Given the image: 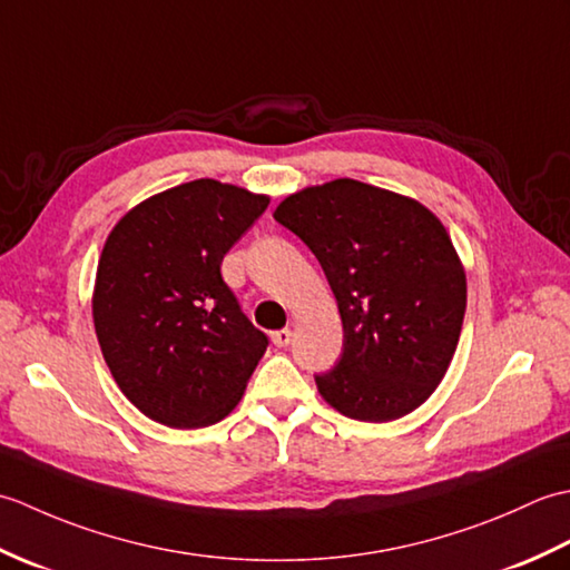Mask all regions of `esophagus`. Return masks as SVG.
<instances>
[{
	"mask_svg": "<svg viewBox=\"0 0 570 570\" xmlns=\"http://www.w3.org/2000/svg\"><path fill=\"white\" fill-rule=\"evenodd\" d=\"M292 337H294V333L288 331V328H282V331L272 333V341H274L276 347H288V345H292Z\"/></svg>",
	"mask_w": 570,
	"mask_h": 570,
	"instance_id": "34e87169",
	"label": "esophagus"
}]
</instances>
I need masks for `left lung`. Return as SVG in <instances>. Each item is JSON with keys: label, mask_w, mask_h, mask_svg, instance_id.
<instances>
[{"label": "left lung", "mask_w": 570, "mask_h": 570, "mask_svg": "<svg viewBox=\"0 0 570 570\" xmlns=\"http://www.w3.org/2000/svg\"><path fill=\"white\" fill-rule=\"evenodd\" d=\"M274 220L316 254L343 318L321 396L357 421H394L433 394L465 316V272L429 208L353 178L284 198Z\"/></svg>", "instance_id": "left-lung-1"}]
</instances>
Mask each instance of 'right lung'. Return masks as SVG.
Listing matches in <instances>:
<instances>
[{"instance_id":"obj_1","label":"right lung","mask_w":570,"mask_h":570,"mask_svg":"<svg viewBox=\"0 0 570 570\" xmlns=\"http://www.w3.org/2000/svg\"><path fill=\"white\" fill-rule=\"evenodd\" d=\"M269 198L198 178L131 208L105 242L92 294L95 333L119 390L171 429L225 419L269 337L223 282L229 247Z\"/></svg>"}]
</instances>
